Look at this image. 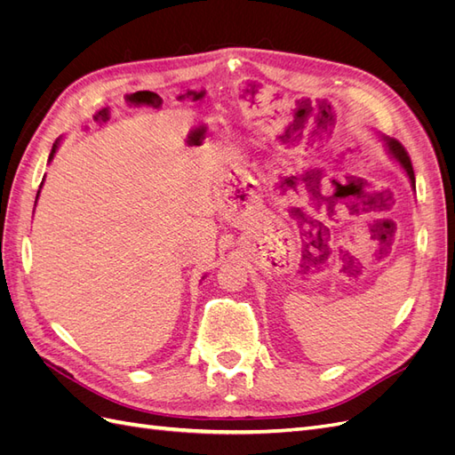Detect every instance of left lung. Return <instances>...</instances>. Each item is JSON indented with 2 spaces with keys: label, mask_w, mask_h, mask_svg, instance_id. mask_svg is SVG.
Masks as SVG:
<instances>
[{
  "label": "left lung",
  "mask_w": 455,
  "mask_h": 455,
  "mask_svg": "<svg viewBox=\"0 0 455 455\" xmlns=\"http://www.w3.org/2000/svg\"><path fill=\"white\" fill-rule=\"evenodd\" d=\"M385 140V144H387V148H389V154L401 163V167L404 169V172L408 174V178H410V182H411V186H414V189H416V176H414V169H411V161H410V156L406 154V149L403 148V144L398 142V140H395V139H383Z\"/></svg>",
  "instance_id": "8db88e82"
}]
</instances>
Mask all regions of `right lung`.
Instances as JSON below:
<instances>
[{
    "label": "right lung",
    "instance_id": "right-lung-1",
    "mask_svg": "<svg viewBox=\"0 0 455 455\" xmlns=\"http://www.w3.org/2000/svg\"><path fill=\"white\" fill-rule=\"evenodd\" d=\"M57 148H59V142H54V144H52V149H51V156H49V161L52 159V156H54V154H57ZM37 197H39V191H37ZM36 201H37V199H36Z\"/></svg>",
    "mask_w": 455,
    "mask_h": 455
}]
</instances>
